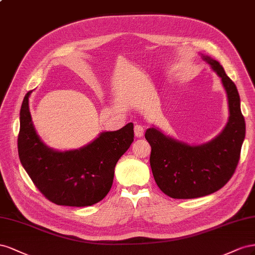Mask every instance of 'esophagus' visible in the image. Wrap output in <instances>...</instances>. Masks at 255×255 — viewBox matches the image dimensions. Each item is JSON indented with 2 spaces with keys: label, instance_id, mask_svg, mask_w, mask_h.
Instances as JSON below:
<instances>
[{
  "label": "esophagus",
  "instance_id": "esophagus-1",
  "mask_svg": "<svg viewBox=\"0 0 255 255\" xmlns=\"http://www.w3.org/2000/svg\"><path fill=\"white\" fill-rule=\"evenodd\" d=\"M134 134L136 137H142L144 134V128L141 125L134 126Z\"/></svg>",
  "mask_w": 255,
  "mask_h": 255
}]
</instances>
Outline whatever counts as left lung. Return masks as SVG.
I'll return each mask as SVG.
<instances>
[{
    "mask_svg": "<svg viewBox=\"0 0 255 255\" xmlns=\"http://www.w3.org/2000/svg\"><path fill=\"white\" fill-rule=\"evenodd\" d=\"M203 60L221 78L227 92L230 116L221 133L207 143L188 145L154 127L145 132L151 147L149 162L156 184L173 199L201 198L221 189L236 170L245 140L246 123L235 83L219 62L204 55Z\"/></svg>",
    "mask_w": 255,
    "mask_h": 255,
    "instance_id": "1",
    "label": "left lung"
}]
</instances>
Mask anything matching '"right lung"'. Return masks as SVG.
<instances>
[{
  "label": "right lung",
  "instance_id": "1",
  "mask_svg": "<svg viewBox=\"0 0 255 255\" xmlns=\"http://www.w3.org/2000/svg\"><path fill=\"white\" fill-rule=\"evenodd\" d=\"M27 92L20 111L18 154L34 185L56 205L91 206L110 191L119 159L133 142V124L101 132L85 146L59 151L43 144L35 131Z\"/></svg>",
  "mask_w": 255,
  "mask_h": 255
}]
</instances>
